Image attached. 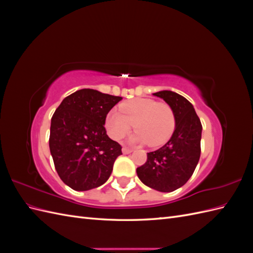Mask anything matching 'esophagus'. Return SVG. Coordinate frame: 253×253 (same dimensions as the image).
<instances>
[{"instance_id":"esophagus-1","label":"esophagus","mask_w":253,"mask_h":253,"mask_svg":"<svg viewBox=\"0 0 253 253\" xmlns=\"http://www.w3.org/2000/svg\"><path fill=\"white\" fill-rule=\"evenodd\" d=\"M122 153H124V154H129V153H132V150L125 147V148H122Z\"/></svg>"}]
</instances>
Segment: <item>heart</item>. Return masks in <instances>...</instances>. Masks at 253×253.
I'll return each instance as SVG.
<instances>
[{"instance_id":"b5f03b06","label":"heart","mask_w":253,"mask_h":253,"mask_svg":"<svg viewBox=\"0 0 253 253\" xmlns=\"http://www.w3.org/2000/svg\"><path fill=\"white\" fill-rule=\"evenodd\" d=\"M132 125L136 131L131 137L133 143L148 142L149 145L156 147L165 143L173 133L174 113L167 103L137 98L122 103L119 112L113 110L106 115V131L115 140L125 137Z\"/></svg>"}]
</instances>
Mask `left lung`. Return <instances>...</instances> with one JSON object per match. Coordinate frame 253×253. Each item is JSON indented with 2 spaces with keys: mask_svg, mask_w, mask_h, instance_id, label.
Returning <instances> with one entry per match:
<instances>
[{
  "mask_svg": "<svg viewBox=\"0 0 253 253\" xmlns=\"http://www.w3.org/2000/svg\"><path fill=\"white\" fill-rule=\"evenodd\" d=\"M153 95L171 106L175 128L170 140L148 153L147 163L136 172L145 186L159 192H172L185 185L195 170L201 157L203 126L193 105L185 97L172 90Z\"/></svg>",
  "mask_w": 253,
  "mask_h": 253,
  "instance_id": "obj_1",
  "label": "left lung"
}]
</instances>
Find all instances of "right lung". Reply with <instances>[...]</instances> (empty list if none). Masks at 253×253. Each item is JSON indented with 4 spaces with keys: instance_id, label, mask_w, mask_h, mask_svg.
I'll use <instances>...</instances> for the list:
<instances>
[{
    "instance_id": "add662e5",
    "label": "right lung",
    "mask_w": 253,
    "mask_h": 253,
    "mask_svg": "<svg viewBox=\"0 0 253 253\" xmlns=\"http://www.w3.org/2000/svg\"><path fill=\"white\" fill-rule=\"evenodd\" d=\"M122 97L90 88L67 96L52 115L49 150L58 175L76 191L109 179L121 145L106 135L105 118Z\"/></svg>"
}]
</instances>
